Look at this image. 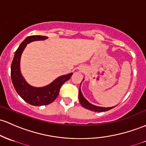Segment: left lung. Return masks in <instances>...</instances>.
Instances as JSON below:
<instances>
[{
	"mask_svg": "<svg viewBox=\"0 0 146 146\" xmlns=\"http://www.w3.org/2000/svg\"><path fill=\"white\" fill-rule=\"evenodd\" d=\"M79 100L81 105H82V107H84L85 109H87V110H91V111H98V112L106 111H108V110H111L112 108L114 107H98V106H96V105H92V104L89 103V102H88L85 98H84V97L83 96L81 92L80 89L79 90Z\"/></svg>",
	"mask_w": 146,
	"mask_h": 146,
	"instance_id": "left-lung-1",
	"label": "left lung"
}]
</instances>
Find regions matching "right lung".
I'll list each match as a JSON object with an SVG mask.
<instances>
[{
	"mask_svg": "<svg viewBox=\"0 0 146 146\" xmlns=\"http://www.w3.org/2000/svg\"><path fill=\"white\" fill-rule=\"evenodd\" d=\"M47 36L33 35L28 36L16 50L12 65H11V78L14 89L22 98L34 106H41L50 104L57 98L60 94L61 86L70 79L73 73L60 76L49 85L42 88H35L30 86L24 80L20 73V58L22 52L30 42L36 40H44Z\"/></svg>",
	"mask_w": 146,
	"mask_h": 146,
	"instance_id": "right-lung-1",
	"label": "right lung"
}]
</instances>
